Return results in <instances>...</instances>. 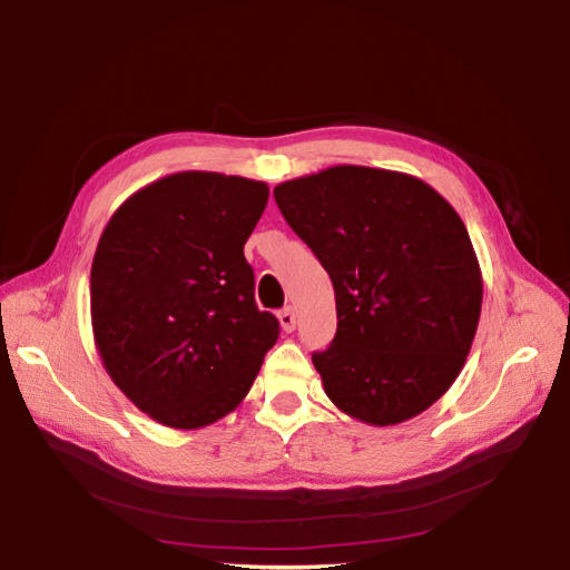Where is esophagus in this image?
<instances>
[{"mask_svg":"<svg viewBox=\"0 0 570 570\" xmlns=\"http://www.w3.org/2000/svg\"><path fill=\"white\" fill-rule=\"evenodd\" d=\"M278 321H281V327L285 333H292L295 331V325H297V316H295V308H283V312L278 314Z\"/></svg>","mask_w":570,"mask_h":570,"instance_id":"esophagus-1","label":"esophagus"}]
</instances>
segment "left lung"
Listing matches in <instances>:
<instances>
[{
    "instance_id": "8db88e82",
    "label": "left lung",
    "mask_w": 570,
    "mask_h": 570,
    "mask_svg": "<svg viewBox=\"0 0 570 570\" xmlns=\"http://www.w3.org/2000/svg\"><path fill=\"white\" fill-rule=\"evenodd\" d=\"M335 287L337 333L314 352L347 416L396 425L452 387L478 331L482 275L469 230L428 183L333 166L273 189Z\"/></svg>"
}]
</instances>
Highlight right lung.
Listing matches in <instances>:
<instances>
[{"label":"right lung","mask_w":570,"mask_h":570,"mask_svg":"<svg viewBox=\"0 0 570 570\" xmlns=\"http://www.w3.org/2000/svg\"><path fill=\"white\" fill-rule=\"evenodd\" d=\"M266 202V183L183 170L137 189L99 237L97 352L116 387L161 425L197 430L228 416L278 340L245 258Z\"/></svg>","instance_id":"add662e5"}]
</instances>
